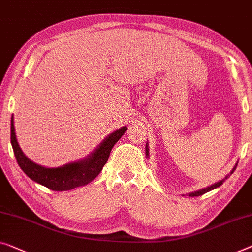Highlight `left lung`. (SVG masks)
I'll list each match as a JSON object with an SVG mask.
<instances>
[{
  "label": "left lung",
  "instance_id": "left-lung-1",
  "mask_svg": "<svg viewBox=\"0 0 252 252\" xmlns=\"http://www.w3.org/2000/svg\"><path fill=\"white\" fill-rule=\"evenodd\" d=\"M146 155L149 156L148 144H146ZM236 165H238V163L235 164V166L233 167V170L231 171V173H230V174H232V173H233V172L235 171V167H236ZM228 176H230V175H226V176H225V179H227ZM225 179L220 180V181L216 182V183H214V185L209 186V187H207V188H204V189H201V190H198V191H194V192H191V193H189V197H198V196H201V194H204V193H206V192H208V191H210V190H213V189H216V188H219L220 186H222V185H223V182L225 181Z\"/></svg>",
  "mask_w": 252,
  "mask_h": 252
}]
</instances>
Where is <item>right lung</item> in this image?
Masks as SVG:
<instances>
[{"label": "right lung", "instance_id": "obj_1", "mask_svg": "<svg viewBox=\"0 0 252 252\" xmlns=\"http://www.w3.org/2000/svg\"><path fill=\"white\" fill-rule=\"evenodd\" d=\"M126 131V126L114 131L104 139L98 147L78 162L67 163L60 167H45L30 160L19 147L16 132H14L13 115L11 118V145H12L14 156L27 176L32 181L48 188L53 191H66L74 188L82 187L92 182L103 170L113 146Z\"/></svg>", "mask_w": 252, "mask_h": 252}]
</instances>
